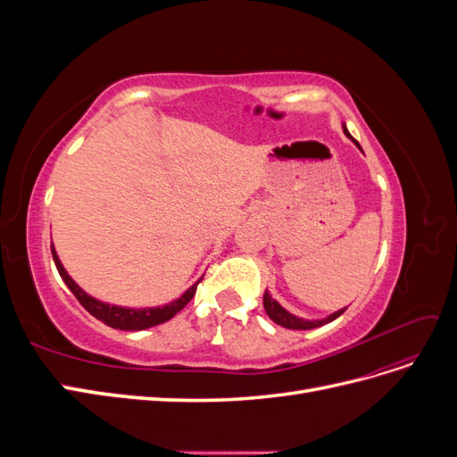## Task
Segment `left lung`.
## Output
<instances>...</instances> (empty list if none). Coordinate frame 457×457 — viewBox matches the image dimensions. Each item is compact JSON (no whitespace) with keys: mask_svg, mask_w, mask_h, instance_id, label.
Listing matches in <instances>:
<instances>
[{"mask_svg":"<svg viewBox=\"0 0 457 457\" xmlns=\"http://www.w3.org/2000/svg\"><path fill=\"white\" fill-rule=\"evenodd\" d=\"M343 133L347 135L349 139L358 148H361V145H358V141L349 133V129H347V126H345V123H343ZM262 307H265V312L269 314V318H270L272 322H276V324L282 326V328H287V329H312V328H320V326H324L328 322H334L336 318H339L345 311H347V307H345V309H339L336 312H331L326 318H320V320H307V318H301V316H295V314H292L289 311H286L280 305V303L269 294V289H265V295H262Z\"/></svg>","mask_w":457,"mask_h":457,"instance_id":"8db88e82","label":"left lung"}]
</instances>
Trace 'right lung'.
<instances>
[{"mask_svg":"<svg viewBox=\"0 0 457 457\" xmlns=\"http://www.w3.org/2000/svg\"><path fill=\"white\" fill-rule=\"evenodd\" d=\"M51 253H53V261L54 265H57V270L61 274V278L64 280V284L71 287V292L76 295V299L84 305V309L93 314L96 320L104 322L106 326L114 328V329H126V331H139V329H146L152 326H158L162 322H168L170 318H173L179 311H181L187 303L192 299V295L196 294V284H192L187 292L171 301V303H165L162 307H146V309H131V307H120V305H110V303L99 301L91 297L89 294H86L84 289H81L74 280L72 276L66 272V269L62 267V262L57 255V250H54V245L51 244Z\"/></svg>","mask_w":457,"mask_h":457,"instance_id":"1","label":"right lung"}]
</instances>
